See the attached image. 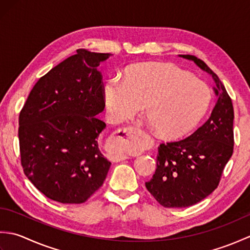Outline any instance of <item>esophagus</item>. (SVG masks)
<instances>
[{"label": "esophagus", "mask_w": 250, "mask_h": 250, "mask_svg": "<svg viewBox=\"0 0 250 250\" xmlns=\"http://www.w3.org/2000/svg\"><path fill=\"white\" fill-rule=\"evenodd\" d=\"M140 132V125L126 126L120 129L114 134L110 142V148L113 149L111 160L114 162H120L128 159L125 151H129L137 147L136 136Z\"/></svg>", "instance_id": "1"}]
</instances>
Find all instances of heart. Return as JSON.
I'll list each match as a JSON object with an SVG mask.
<instances>
[{
  "label": "heart",
  "instance_id": "b5f03b06",
  "mask_svg": "<svg viewBox=\"0 0 250 250\" xmlns=\"http://www.w3.org/2000/svg\"><path fill=\"white\" fill-rule=\"evenodd\" d=\"M106 108L120 122L146 113L159 135L177 140L191 133L209 108L211 92L206 83L172 63L145 62L128 67L125 81L106 79Z\"/></svg>",
  "mask_w": 250,
  "mask_h": 250
}]
</instances>
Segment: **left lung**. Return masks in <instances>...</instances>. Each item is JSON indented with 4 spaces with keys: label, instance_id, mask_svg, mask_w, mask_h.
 Segmentation results:
<instances>
[{
    "label": "left lung",
    "instance_id": "1",
    "mask_svg": "<svg viewBox=\"0 0 250 250\" xmlns=\"http://www.w3.org/2000/svg\"><path fill=\"white\" fill-rule=\"evenodd\" d=\"M179 57L193 61L213 78L217 101L209 118L187 139L158 147L157 169L145 185L164 207H188L208 196L218 186L234 145V110L219 77L196 57Z\"/></svg>",
    "mask_w": 250,
    "mask_h": 250
}]
</instances>
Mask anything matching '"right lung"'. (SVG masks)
Masks as SVG:
<instances>
[{"mask_svg": "<svg viewBox=\"0 0 250 250\" xmlns=\"http://www.w3.org/2000/svg\"><path fill=\"white\" fill-rule=\"evenodd\" d=\"M109 54L77 49L39 79L19 115L21 164L47 198L86 202L103 185L110 162L99 148L105 128L101 62Z\"/></svg>", "mask_w": 250, "mask_h": 250, "instance_id": "obj_1", "label": "right lung"}]
</instances>
